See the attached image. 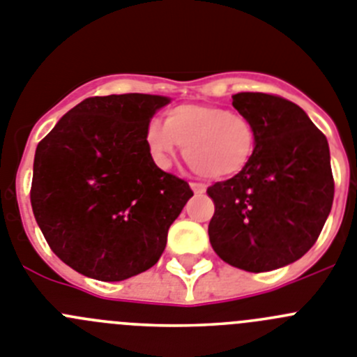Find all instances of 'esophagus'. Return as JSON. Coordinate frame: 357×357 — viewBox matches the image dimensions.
<instances>
[{
    "label": "esophagus",
    "mask_w": 357,
    "mask_h": 357,
    "mask_svg": "<svg viewBox=\"0 0 357 357\" xmlns=\"http://www.w3.org/2000/svg\"><path fill=\"white\" fill-rule=\"evenodd\" d=\"M190 188L195 195H204L206 194V186L202 183H190Z\"/></svg>",
    "instance_id": "34e87169"
}]
</instances>
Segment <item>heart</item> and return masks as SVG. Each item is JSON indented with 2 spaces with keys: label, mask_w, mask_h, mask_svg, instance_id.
Listing matches in <instances>:
<instances>
[{
  "label": "heart",
  "mask_w": 357,
  "mask_h": 357,
  "mask_svg": "<svg viewBox=\"0 0 357 357\" xmlns=\"http://www.w3.org/2000/svg\"><path fill=\"white\" fill-rule=\"evenodd\" d=\"M147 153L160 169H169L179 146L186 162L211 179L238 176L255 155V128L243 115L215 105L188 102L165 114L163 126L149 123L144 133Z\"/></svg>",
  "instance_id": "heart-1"
}]
</instances>
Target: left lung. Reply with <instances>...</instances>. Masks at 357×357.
Masks as SVG:
<instances>
[{"label": "left lung", "instance_id": "1", "mask_svg": "<svg viewBox=\"0 0 357 357\" xmlns=\"http://www.w3.org/2000/svg\"><path fill=\"white\" fill-rule=\"evenodd\" d=\"M233 107L255 128V155L238 176L208 188L210 243L231 266L275 271L303 258L329 217V144L303 108L278 96L240 92Z\"/></svg>", "mask_w": 357, "mask_h": 357}]
</instances>
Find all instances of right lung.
Wrapping results in <instances>:
<instances>
[{"instance_id": "1", "label": "right lung", "mask_w": 357, "mask_h": 357, "mask_svg": "<svg viewBox=\"0 0 357 357\" xmlns=\"http://www.w3.org/2000/svg\"><path fill=\"white\" fill-rule=\"evenodd\" d=\"M171 98H89L38 142L31 208L53 252L86 278L123 281L160 259L194 195L147 153V124Z\"/></svg>"}]
</instances>
